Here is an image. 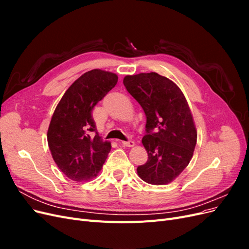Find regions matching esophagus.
Listing matches in <instances>:
<instances>
[{"label": "esophagus", "instance_id": "34e87169", "mask_svg": "<svg viewBox=\"0 0 249 249\" xmlns=\"http://www.w3.org/2000/svg\"><path fill=\"white\" fill-rule=\"evenodd\" d=\"M120 143H122L123 145L127 146V147H132V146H134V145H135V142H134L133 140H129V141H122Z\"/></svg>", "mask_w": 249, "mask_h": 249}]
</instances>
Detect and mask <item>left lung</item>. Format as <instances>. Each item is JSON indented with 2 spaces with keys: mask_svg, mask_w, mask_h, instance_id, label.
<instances>
[{
  "mask_svg": "<svg viewBox=\"0 0 249 249\" xmlns=\"http://www.w3.org/2000/svg\"><path fill=\"white\" fill-rule=\"evenodd\" d=\"M124 85L146 116L142 143L148 158L138 176L152 185L169 184L188 166L196 145L189 105L176 83L157 72L125 76Z\"/></svg>",
  "mask_w": 249,
  "mask_h": 249,
  "instance_id": "obj_1",
  "label": "left lung"
}]
</instances>
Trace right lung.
Wrapping results in <instances>:
<instances>
[{
    "label": "right lung",
    "mask_w": 249,
    "mask_h": 249,
    "mask_svg": "<svg viewBox=\"0 0 249 249\" xmlns=\"http://www.w3.org/2000/svg\"><path fill=\"white\" fill-rule=\"evenodd\" d=\"M117 80V74L106 71L85 72L66 90L52 116L48 130L52 157L74 182L96 177L110 153L111 143L97 133L92 110Z\"/></svg>",
    "instance_id": "1"
}]
</instances>
